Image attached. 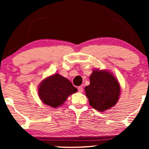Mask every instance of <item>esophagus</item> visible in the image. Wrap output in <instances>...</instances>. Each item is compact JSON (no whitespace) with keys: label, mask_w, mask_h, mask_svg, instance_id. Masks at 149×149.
Listing matches in <instances>:
<instances>
[{"label":"esophagus","mask_w":149,"mask_h":149,"mask_svg":"<svg viewBox=\"0 0 149 149\" xmlns=\"http://www.w3.org/2000/svg\"><path fill=\"white\" fill-rule=\"evenodd\" d=\"M78 91H79V92H82V91H83V86H79L78 87Z\"/></svg>","instance_id":"1"}]
</instances>
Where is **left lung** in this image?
I'll return each mask as SVG.
<instances>
[{
    "mask_svg": "<svg viewBox=\"0 0 149 149\" xmlns=\"http://www.w3.org/2000/svg\"><path fill=\"white\" fill-rule=\"evenodd\" d=\"M90 84L85 87L90 106L103 112L114 107L120 95L117 79L107 70H95L89 77Z\"/></svg>",
    "mask_w": 149,
    "mask_h": 149,
    "instance_id": "left-lung-1",
    "label": "left lung"
}]
</instances>
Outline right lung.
Returning a JSON list of instances; mask_svg holds the SVG:
<instances>
[{
    "label": "right lung",
    "instance_id": "1",
    "mask_svg": "<svg viewBox=\"0 0 149 149\" xmlns=\"http://www.w3.org/2000/svg\"><path fill=\"white\" fill-rule=\"evenodd\" d=\"M77 91V89L68 79L59 74L44 79L38 87L40 99L53 108L62 105L69 95Z\"/></svg>",
    "mask_w": 149,
    "mask_h": 149
}]
</instances>
